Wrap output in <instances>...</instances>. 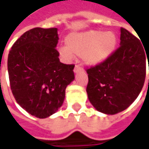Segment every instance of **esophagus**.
Returning <instances> with one entry per match:
<instances>
[{
  "label": "esophagus",
  "mask_w": 149,
  "mask_h": 149,
  "mask_svg": "<svg viewBox=\"0 0 149 149\" xmlns=\"http://www.w3.org/2000/svg\"><path fill=\"white\" fill-rule=\"evenodd\" d=\"M73 71H74L75 73H77V72H82V71H83V68H82V67H80L78 65H76Z\"/></svg>",
  "instance_id": "34e87169"
}]
</instances>
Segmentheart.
<instances>
[{
    "label": "heart",
    "mask_w": 149,
    "mask_h": 149,
    "mask_svg": "<svg viewBox=\"0 0 149 149\" xmlns=\"http://www.w3.org/2000/svg\"><path fill=\"white\" fill-rule=\"evenodd\" d=\"M117 42V35L111 31L72 33L66 38V46H61L58 50L61 57L66 61H71L76 55L82 56L85 64L98 66L112 56Z\"/></svg>",
    "instance_id": "1"
}]
</instances>
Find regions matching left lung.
<instances>
[{
  "instance_id": "left-lung-1",
  "label": "left lung",
  "mask_w": 149,
  "mask_h": 149,
  "mask_svg": "<svg viewBox=\"0 0 149 149\" xmlns=\"http://www.w3.org/2000/svg\"><path fill=\"white\" fill-rule=\"evenodd\" d=\"M120 45L108 60L87 70L88 100L98 111L106 115L128 108L144 84L148 53L143 45L123 28H120Z\"/></svg>"
}]
</instances>
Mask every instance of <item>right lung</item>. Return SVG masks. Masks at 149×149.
I'll use <instances>...</instances> for the list:
<instances>
[{"instance_id":"obj_1","label":"right lung","mask_w":149,"mask_h":149,"mask_svg":"<svg viewBox=\"0 0 149 149\" xmlns=\"http://www.w3.org/2000/svg\"><path fill=\"white\" fill-rule=\"evenodd\" d=\"M56 28L25 32L8 54L10 86L17 103L37 118H47L62 105L74 80V65L63 64L56 50Z\"/></svg>"}]
</instances>
